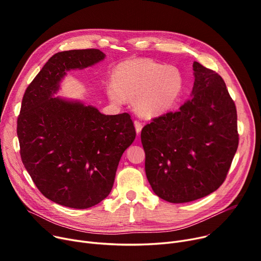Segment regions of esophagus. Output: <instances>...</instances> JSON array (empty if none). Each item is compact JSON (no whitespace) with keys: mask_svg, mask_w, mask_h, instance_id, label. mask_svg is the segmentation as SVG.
<instances>
[{"mask_svg":"<svg viewBox=\"0 0 261 261\" xmlns=\"http://www.w3.org/2000/svg\"><path fill=\"white\" fill-rule=\"evenodd\" d=\"M134 126H135L136 133L140 134V133H141V131H142V128H143L142 122H141V121H139V120H135V121H134Z\"/></svg>","mask_w":261,"mask_h":261,"instance_id":"esophagus-1","label":"esophagus"}]
</instances>
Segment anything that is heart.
Returning a JSON list of instances; mask_svg holds the SVG:
<instances>
[{
  "mask_svg": "<svg viewBox=\"0 0 261 261\" xmlns=\"http://www.w3.org/2000/svg\"><path fill=\"white\" fill-rule=\"evenodd\" d=\"M116 85L109 87L110 98L121 103L135 99V109L144 117L160 116L175 105L183 90V77L174 66H164L153 60L135 59L119 65Z\"/></svg>",
  "mask_w": 261,
  "mask_h": 261,
  "instance_id": "heart-1",
  "label": "heart"
}]
</instances>
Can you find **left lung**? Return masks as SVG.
<instances>
[{"instance_id":"8db88e82","label":"left lung","mask_w":261,"mask_h":261,"mask_svg":"<svg viewBox=\"0 0 261 261\" xmlns=\"http://www.w3.org/2000/svg\"><path fill=\"white\" fill-rule=\"evenodd\" d=\"M191 98L141 133L154 194L170 203L206 197L224 182L237 151V111L222 77L195 61Z\"/></svg>"}]
</instances>
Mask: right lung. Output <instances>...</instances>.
<instances>
[{
	"instance_id": "1",
	"label": "right lung",
	"mask_w": 261,
	"mask_h": 261,
	"mask_svg": "<svg viewBox=\"0 0 261 261\" xmlns=\"http://www.w3.org/2000/svg\"><path fill=\"white\" fill-rule=\"evenodd\" d=\"M105 57L96 48L55 54L22 99L17 134L24 167L41 194L66 207L89 208L109 196L119 160L136 135L128 113L105 115L53 97L67 71Z\"/></svg>"
}]
</instances>
